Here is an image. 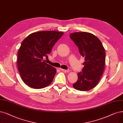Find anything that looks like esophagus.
Returning a JSON list of instances; mask_svg holds the SVG:
<instances>
[{
    "instance_id": "obj_1",
    "label": "esophagus",
    "mask_w": 123,
    "mask_h": 123,
    "mask_svg": "<svg viewBox=\"0 0 123 123\" xmlns=\"http://www.w3.org/2000/svg\"><path fill=\"white\" fill-rule=\"evenodd\" d=\"M60 70L64 73H68V70H65V69H62V68H60Z\"/></svg>"
}]
</instances>
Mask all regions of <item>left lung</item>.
I'll return each instance as SVG.
<instances>
[{
  "label": "left lung",
  "instance_id": "8db88e82",
  "mask_svg": "<svg viewBox=\"0 0 123 123\" xmlns=\"http://www.w3.org/2000/svg\"><path fill=\"white\" fill-rule=\"evenodd\" d=\"M70 37L85 58L84 67L78 74V80L73 87L79 91L89 90L98 84L104 73L105 49L99 39L90 33L75 32L71 33Z\"/></svg>",
  "mask_w": 123,
  "mask_h": 123
}]
</instances>
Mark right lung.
Masks as SVG:
<instances>
[{
  "instance_id": "add662e5",
  "label": "right lung",
  "mask_w": 123,
  "mask_h": 123,
  "mask_svg": "<svg viewBox=\"0 0 123 123\" xmlns=\"http://www.w3.org/2000/svg\"><path fill=\"white\" fill-rule=\"evenodd\" d=\"M62 32L43 31L31 33L22 41L18 53L17 66L22 79L28 86L41 89L50 85L56 70L43 61Z\"/></svg>"
}]
</instances>
